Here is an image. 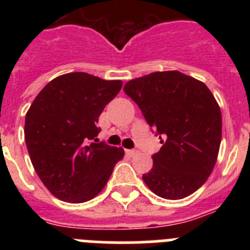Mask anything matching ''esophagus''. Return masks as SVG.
<instances>
[{"instance_id":"34e87169","label":"esophagus","mask_w":250,"mask_h":250,"mask_svg":"<svg viewBox=\"0 0 250 250\" xmlns=\"http://www.w3.org/2000/svg\"><path fill=\"white\" fill-rule=\"evenodd\" d=\"M136 152H138V151H136V150H126V154L129 156H134L136 154Z\"/></svg>"}]
</instances>
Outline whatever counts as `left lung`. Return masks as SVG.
<instances>
[{
  "label": "left lung",
  "instance_id": "obj_1",
  "mask_svg": "<svg viewBox=\"0 0 250 250\" xmlns=\"http://www.w3.org/2000/svg\"><path fill=\"white\" fill-rule=\"evenodd\" d=\"M145 120L161 139L143 180L164 199H183L213 171L222 140V114L202 81L179 71L152 72L125 83Z\"/></svg>",
  "mask_w": 250,
  "mask_h": 250
}]
</instances>
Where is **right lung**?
<instances>
[{"mask_svg": "<svg viewBox=\"0 0 250 250\" xmlns=\"http://www.w3.org/2000/svg\"><path fill=\"white\" fill-rule=\"evenodd\" d=\"M121 86L120 80L70 72L50 81L31 104L26 146L41 182L60 200L83 203L95 198L124 158L123 147L96 139L99 116Z\"/></svg>", "mask_w": 250, "mask_h": 250, "instance_id": "right-lung-1", "label": "right lung"}]
</instances>
